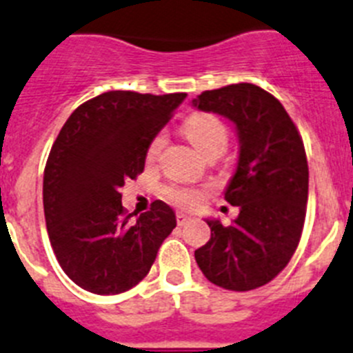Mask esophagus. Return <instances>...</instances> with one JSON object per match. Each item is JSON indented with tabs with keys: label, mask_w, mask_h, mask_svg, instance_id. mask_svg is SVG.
<instances>
[{
	"label": "esophagus",
	"mask_w": 353,
	"mask_h": 353,
	"mask_svg": "<svg viewBox=\"0 0 353 353\" xmlns=\"http://www.w3.org/2000/svg\"><path fill=\"white\" fill-rule=\"evenodd\" d=\"M176 220H177V225H184V223H186V221L190 220V216L184 214V212H177Z\"/></svg>",
	"instance_id": "34e87169"
}]
</instances>
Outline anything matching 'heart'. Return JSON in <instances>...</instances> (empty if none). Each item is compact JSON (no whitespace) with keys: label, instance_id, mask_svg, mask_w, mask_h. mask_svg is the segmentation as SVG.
<instances>
[{"label":"heart","instance_id":"1","mask_svg":"<svg viewBox=\"0 0 353 353\" xmlns=\"http://www.w3.org/2000/svg\"><path fill=\"white\" fill-rule=\"evenodd\" d=\"M183 128L193 148L204 158L211 157V154L220 157L227 149L228 128L225 126L223 121H220L218 117L211 116V114H195V116L188 117ZM163 145L165 135L158 133L148 148V161H157ZM165 195L174 204L192 209L200 204L204 192L199 188H193V186H170V188L165 190Z\"/></svg>","mask_w":353,"mask_h":353}]
</instances>
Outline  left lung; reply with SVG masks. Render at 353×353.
<instances>
[{"mask_svg":"<svg viewBox=\"0 0 353 353\" xmlns=\"http://www.w3.org/2000/svg\"><path fill=\"white\" fill-rule=\"evenodd\" d=\"M204 112L234 123L239 160L225 200L239 208L230 225L205 220L211 239L195 250L211 283L246 292L287 268L303 234L307 204L304 144L283 105L255 84H230L192 100Z\"/></svg>","mask_w":353,"mask_h":353,"instance_id":"obj_1","label":"left lung"}]
</instances>
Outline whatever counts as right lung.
Returning <instances> with one entry per match:
<instances>
[{"label": "right lung", "instance_id": "right-lung-1", "mask_svg": "<svg viewBox=\"0 0 353 353\" xmlns=\"http://www.w3.org/2000/svg\"><path fill=\"white\" fill-rule=\"evenodd\" d=\"M184 98L98 94L72 112L52 144L43 172L47 232L61 269L84 290L114 295L135 287L176 228L161 200L133 220L121 188L144 170L149 144Z\"/></svg>", "mask_w": 353, "mask_h": 353}]
</instances>
